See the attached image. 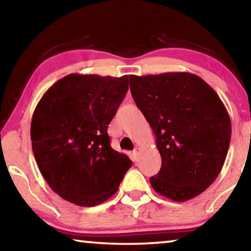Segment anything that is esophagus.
<instances>
[{
    "mask_svg": "<svg viewBox=\"0 0 251 251\" xmlns=\"http://www.w3.org/2000/svg\"><path fill=\"white\" fill-rule=\"evenodd\" d=\"M140 151H141L140 147H135L134 151H133V154L135 155V156H136V155H137L138 153H140Z\"/></svg>",
    "mask_w": 251,
    "mask_h": 251,
    "instance_id": "34e87169",
    "label": "esophagus"
}]
</instances>
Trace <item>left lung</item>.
Segmentation results:
<instances>
[{
    "instance_id": "8db88e82",
    "label": "left lung",
    "mask_w": 251,
    "mask_h": 251,
    "mask_svg": "<svg viewBox=\"0 0 251 251\" xmlns=\"http://www.w3.org/2000/svg\"><path fill=\"white\" fill-rule=\"evenodd\" d=\"M129 86L162 157L151 185L176 202L196 198L218 177L228 153L231 122L224 102L190 73L130 75Z\"/></svg>"
}]
</instances>
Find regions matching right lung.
I'll return each mask as SVG.
<instances>
[{"label":"right lung","instance_id":"1","mask_svg":"<svg viewBox=\"0 0 251 251\" xmlns=\"http://www.w3.org/2000/svg\"><path fill=\"white\" fill-rule=\"evenodd\" d=\"M128 75L70 74L48 89L31 122L32 151L52 191L79 206L108 200L133 162L111 149L107 128Z\"/></svg>","mask_w":251,"mask_h":251}]
</instances>
